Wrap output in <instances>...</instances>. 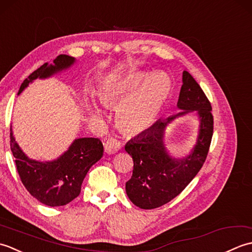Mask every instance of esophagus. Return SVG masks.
<instances>
[{"label": "esophagus", "mask_w": 252, "mask_h": 252, "mask_svg": "<svg viewBox=\"0 0 252 252\" xmlns=\"http://www.w3.org/2000/svg\"><path fill=\"white\" fill-rule=\"evenodd\" d=\"M104 147H105V152L107 154L112 155V154H116L120 151L121 143L119 141H117L116 138L111 137L106 141V143L104 144Z\"/></svg>", "instance_id": "1"}]
</instances>
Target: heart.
<instances>
[{
	"label": "heart",
	"instance_id": "1",
	"mask_svg": "<svg viewBox=\"0 0 252 252\" xmlns=\"http://www.w3.org/2000/svg\"><path fill=\"white\" fill-rule=\"evenodd\" d=\"M171 92V82L163 73L133 72L107 80L100 85L98 97L105 106H118L117 123L127 134H138L153 126ZM93 115L99 116L95 105Z\"/></svg>",
	"mask_w": 252,
	"mask_h": 252
}]
</instances>
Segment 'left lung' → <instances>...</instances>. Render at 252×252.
I'll return each instance as SVG.
<instances>
[{"label":"left lung","mask_w":252,"mask_h":252,"mask_svg":"<svg viewBox=\"0 0 252 252\" xmlns=\"http://www.w3.org/2000/svg\"><path fill=\"white\" fill-rule=\"evenodd\" d=\"M178 108L182 111L156 123L126 144L132 156L133 173L126 183L130 200L138 208L155 209L171 201L199 172L210 147L213 134L211 104L200 85L187 71H183ZM196 111L201 125L197 142L184 158L169 156L164 145L165 127L176 117Z\"/></svg>","instance_id":"8db88e82"}]
</instances>
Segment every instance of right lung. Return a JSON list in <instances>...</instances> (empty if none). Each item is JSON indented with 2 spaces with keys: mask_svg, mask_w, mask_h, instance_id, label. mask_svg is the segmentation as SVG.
I'll list each match as a JSON object with an SVG mask.
<instances>
[{
  "mask_svg": "<svg viewBox=\"0 0 252 252\" xmlns=\"http://www.w3.org/2000/svg\"><path fill=\"white\" fill-rule=\"evenodd\" d=\"M73 57L60 55L54 65L45 63L21 83L18 95L35 79H46L73 65ZM10 149L15 157L20 180L35 199L50 207L65 206L77 198L90 168L103 156L99 138L82 137L74 140L61 157L53 161H37L28 158L15 141L10 126Z\"/></svg>",
  "mask_w": 252,
  "mask_h": 252,
  "instance_id": "add662e5",
  "label": "right lung"
}]
</instances>
